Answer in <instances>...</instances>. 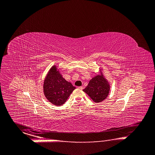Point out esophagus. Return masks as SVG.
I'll use <instances>...</instances> for the list:
<instances>
[{
  "mask_svg": "<svg viewBox=\"0 0 155 155\" xmlns=\"http://www.w3.org/2000/svg\"><path fill=\"white\" fill-rule=\"evenodd\" d=\"M78 88L79 89H80V90H82V89H83V86H79V87H78Z\"/></svg>",
  "mask_w": 155,
  "mask_h": 155,
  "instance_id": "esophagus-1",
  "label": "esophagus"
}]
</instances>
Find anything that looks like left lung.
I'll return each instance as SVG.
<instances>
[{"mask_svg": "<svg viewBox=\"0 0 155 155\" xmlns=\"http://www.w3.org/2000/svg\"><path fill=\"white\" fill-rule=\"evenodd\" d=\"M110 89L108 81L102 74L92 78L83 91L87 94L94 102L99 103L107 97Z\"/></svg>", "mask_w": 155, "mask_h": 155, "instance_id": "8db88e82", "label": "left lung"}]
</instances>
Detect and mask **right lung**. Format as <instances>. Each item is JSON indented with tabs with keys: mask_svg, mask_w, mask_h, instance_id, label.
Returning a JSON list of instances; mask_svg holds the SVG:
<instances>
[{
	"mask_svg": "<svg viewBox=\"0 0 155 155\" xmlns=\"http://www.w3.org/2000/svg\"><path fill=\"white\" fill-rule=\"evenodd\" d=\"M43 89L45 96L48 101L55 105L61 106L65 103L76 87L66 81L54 65L46 77Z\"/></svg>",
	"mask_w": 155,
	"mask_h": 155,
	"instance_id": "obj_1",
	"label": "right lung"
}]
</instances>
